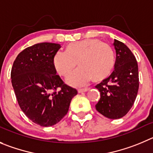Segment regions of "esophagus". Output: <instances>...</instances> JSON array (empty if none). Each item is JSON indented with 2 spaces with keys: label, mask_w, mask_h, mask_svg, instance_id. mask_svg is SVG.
<instances>
[{
  "label": "esophagus",
  "mask_w": 153,
  "mask_h": 153,
  "mask_svg": "<svg viewBox=\"0 0 153 153\" xmlns=\"http://www.w3.org/2000/svg\"><path fill=\"white\" fill-rule=\"evenodd\" d=\"M88 88H79V89L78 90V93H83V92H87V91H88Z\"/></svg>",
  "instance_id": "obj_1"
}]
</instances>
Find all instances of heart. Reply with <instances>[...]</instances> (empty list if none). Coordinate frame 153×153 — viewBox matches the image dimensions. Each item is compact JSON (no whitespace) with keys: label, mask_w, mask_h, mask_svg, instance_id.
Wrapping results in <instances>:
<instances>
[{"label":"heart","mask_w":153,"mask_h":153,"mask_svg":"<svg viewBox=\"0 0 153 153\" xmlns=\"http://www.w3.org/2000/svg\"><path fill=\"white\" fill-rule=\"evenodd\" d=\"M78 68L66 78L74 87L85 86L94 78L101 80L109 75L115 64V55L109 44L97 39H88L69 44L66 51H59L53 58L56 72L68 75L77 65Z\"/></svg>","instance_id":"heart-1"}]
</instances>
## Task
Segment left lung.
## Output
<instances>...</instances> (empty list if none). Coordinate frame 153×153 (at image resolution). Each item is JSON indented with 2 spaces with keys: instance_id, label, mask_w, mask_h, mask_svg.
Instances as JSON below:
<instances>
[{
  "instance_id": "1",
  "label": "left lung",
  "mask_w": 153,
  "mask_h": 153,
  "mask_svg": "<svg viewBox=\"0 0 153 153\" xmlns=\"http://www.w3.org/2000/svg\"><path fill=\"white\" fill-rule=\"evenodd\" d=\"M116 53L114 70L108 78L96 85L100 99L96 109L106 118L118 119L134 105L139 89L138 65L134 55L124 43L114 40Z\"/></svg>"
}]
</instances>
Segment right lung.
Masks as SVG:
<instances>
[{"instance_id": "obj_1", "label": "right lung", "mask_w": 153, "mask_h": 153, "mask_svg": "<svg viewBox=\"0 0 153 153\" xmlns=\"http://www.w3.org/2000/svg\"><path fill=\"white\" fill-rule=\"evenodd\" d=\"M60 48V44L48 42L28 47L18 54L11 70V82L21 109L43 127L58 123L78 94L56 75L53 58Z\"/></svg>"}]
</instances>
